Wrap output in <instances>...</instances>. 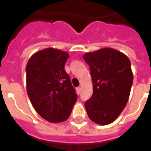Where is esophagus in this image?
<instances>
[{"instance_id": "34e87169", "label": "esophagus", "mask_w": 151, "mask_h": 151, "mask_svg": "<svg viewBox=\"0 0 151 151\" xmlns=\"http://www.w3.org/2000/svg\"><path fill=\"white\" fill-rule=\"evenodd\" d=\"M81 87H78L77 88V93H78V94L81 93Z\"/></svg>"}]
</instances>
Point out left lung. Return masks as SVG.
Segmentation results:
<instances>
[{"label":"left lung","instance_id":"obj_1","mask_svg":"<svg viewBox=\"0 0 151 151\" xmlns=\"http://www.w3.org/2000/svg\"><path fill=\"white\" fill-rule=\"evenodd\" d=\"M90 68L93 93L86 101L92 121L107 125L119 116L126 106L133 84L129 58L118 50L104 48L83 56Z\"/></svg>","mask_w":151,"mask_h":151}]
</instances>
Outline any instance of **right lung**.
<instances>
[{
  "mask_svg": "<svg viewBox=\"0 0 151 151\" xmlns=\"http://www.w3.org/2000/svg\"><path fill=\"white\" fill-rule=\"evenodd\" d=\"M68 58L67 52L47 48L32 55L26 66L30 101L40 116L51 123L67 119L78 100L64 69Z\"/></svg>",
  "mask_w": 151,
  "mask_h": 151,
  "instance_id": "add662e5",
  "label": "right lung"
}]
</instances>
